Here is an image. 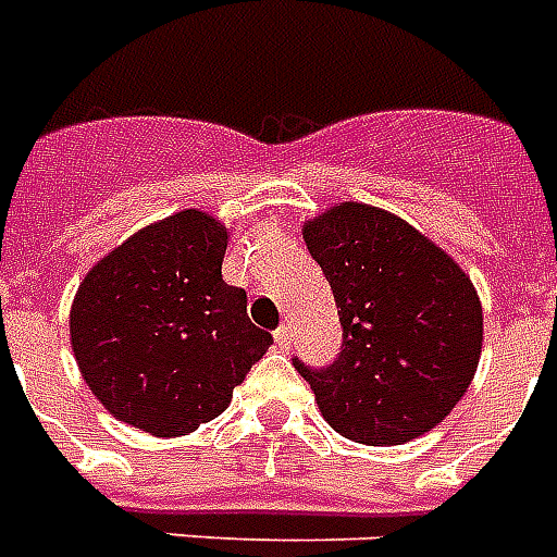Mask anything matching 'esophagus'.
Instances as JSON below:
<instances>
[{
  "instance_id": "34e87169",
  "label": "esophagus",
  "mask_w": 557,
  "mask_h": 557,
  "mask_svg": "<svg viewBox=\"0 0 557 557\" xmlns=\"http://www.w3.org/2000/svg\"><path fill=\"white\" fill-rule=\"evenodd\" d=\"M274 341H277L280 347H288V344H292V326H288V323H280L277 332H274Z\"/></svg>"
}]
</instances>
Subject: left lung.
I'll list each match as a JSON object with an SVG mask.
<instances>
[{
  "label": "left lung",
  "instance_id": "1",
  "mask_svg": "<svg viewBox=\"0 0 557 557\" xmlns=\"http://www.w3.org/2000/svg\"><path fill=\"white\" fill-rule=\"evenodd\" d=\"M330 280L344 347L297 372L330 428L361 445H405L466 396L483 352V304L459 262L389 210L338 201L304 222Z\"/></svg>",
  "mask_w": 557,
  "mask_h": 557
}]
</instances>
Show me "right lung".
I'll list each match as a JSON object with an SVG mask.
<instances>
[{
    "label": "right lung",
    "instance_id": "right-lung-1",
    "mask_svg": "<svg viewBox=\"0 0 557 557\" xmlns=\"http://www.w3.org/2000/svg\"><path fill=\"white\" fill-rule=\"evenodd\" d=\"M227 227L178 210L100 257L69 312L74 361L100 405L152 436L216 419L271 335L222 280Z\"/></svg>",
    "mask_w": 557,
    "mask_h": 557
}]
</instances>
